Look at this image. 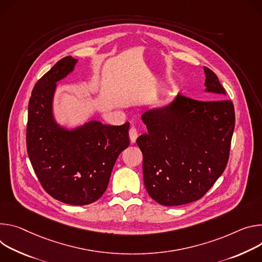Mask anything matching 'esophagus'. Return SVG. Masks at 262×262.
<instances>
[{
	"label": "esophagus",
	"mask_w": 262,
	"mask_h": 262,
	"mask_svg": "<svg viewBox=\"0 0 262 262\" xmlns=\"http://www.w3.org/2000/svg\"><path fill=\"white\" fill-rule=\"evenodd\" d=\"M137 136H138V132H137L136 128L135 127H131L130 130H129V137H130L131 142H135Z\"/></svg>",
	"instance_id": "34e87169"
}]
</instances>
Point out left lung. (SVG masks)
Segmentation results:
<instances>
[{"mask_svg": "<svg viewBox=\"0 0 262 262\" xmlns=\"http://www.w3.org/2000/svg\"><path fill=\"white\" fill-rule=\"evenodd\" d=\"M206 92L222 100L201 101L179 95L170 105L141 119L148 133L136 139L142 156L144 186L164 206H178L204 195L224 172L235 126L232 101L216 75L204 68Z\"/></svg>", "mask_w": 262, "mask_h": 262, "instance_id": "1", "label": "left lung"}]
</instances>
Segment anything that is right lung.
Listing matches in <instances>:
<instances>
[{"mask_svg":"<svg viewBox=\"0 0 262 262\" xmlns=\"http://www.w3.org/2000/svg\"><path fill=\"white\" fill-rule=\"evenodd\" d=\"M77 60L62 58L35 84L28 106L27 152L43 189L70 205H87L105 192L119 155L129 147V123L90 122L76 130L58 126L52 114L56 82Z\"/></svg>","mask_w":262,"mask_h":262,"instance_id":"right-lung-1","label":"right lung"}]
</instances>
